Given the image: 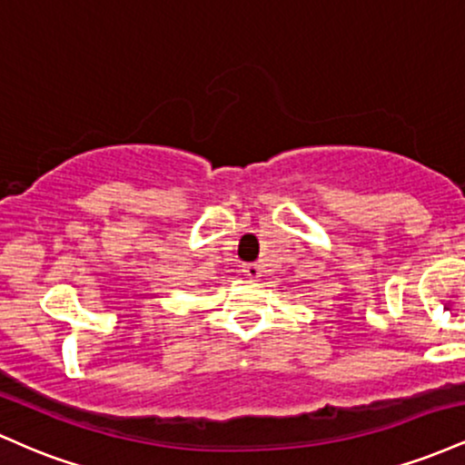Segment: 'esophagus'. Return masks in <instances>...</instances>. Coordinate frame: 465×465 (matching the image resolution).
Wrapping results in <instances>:
<instances>
[{"mask_svg": "<svg viewBox=\"0 0 465 465\" xmlns=\"http://www.w3.org/2000/svg\"><path fill=\"white\" fill-rule=\"evenodd\" d=\"M242 273L244 277H249V280H258V277H262V269H260V264H242Z\"/></svg>", "mask_w": 465, "mask_h": 465, "instance_id": "esophagus-1", "label": "esophagus"}]
</instances>
